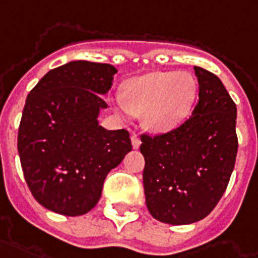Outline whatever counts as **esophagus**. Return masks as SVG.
<instances>
[{
  "mask_svg": "<svg viewBox=\"0 0 258 258\" xmlns=\"http://www.w3.org/2000/svg\"><path fill=\"white\" fill-rule=\"evenodd\" d=\"M131 144H133V148L138 149L141 146V139L137 137V135H131Z\"/></svg>",
  "mask_w": 258,
  "mask_h": 258,
  "instance_id": "obj_1",
  "label": "esophagus"
}]
</instances>
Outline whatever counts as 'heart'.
Instances as JSON below:
<instances>
[{
  "label": "heart",
  "instance_id": "b5f03b06",
  "mask_svg": "<svg viewBox=\"0 0 258 258\" xmlns=\"http://www.w3.org/2000/svg\"><path fill=\"white\" fill-rule=\"evenodd\" d=\"M197 94V81L187 71L150 72L124 83L116 109L141 116L149 133L165 134L188 119Z\"/></svg>",
  "mask_w": 258,
  "mask_h": 258
}]
</instances>
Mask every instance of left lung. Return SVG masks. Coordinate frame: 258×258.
<instances>
[{"label": "left lung", "instance_id": "obj_1", "mask_svg": "<svg viewBox=\"0 0 258 258\" xmlns=\"http://www.w3.org/2000/svg\"><path fill=\"white\" fill-rule=\"evenodd\" d=\"M198 104L177 128L142 135L146 207L158 221L184 226L207 217L235 165L236 106L216 75L194 67Z\"/></svg>", "mask_w": 258, "mask_h": 258}]
</instances>
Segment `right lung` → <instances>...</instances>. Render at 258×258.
Wrapping results in <instances>:
<instances>
[{
	"label": "right lung",
	"instance_id": "add662e5",
	"mask_svg": "<svg viewBox=\"0 0 258 258\" xmlns=\"http://www.w3.org/2000/svg\"><path fill=\"white\" fill-rule=\"evenodd\" d=\"M117 70L70 61L47 72L30 91L17 137L24 179L42 207L81 216L100 201L110 169L131 152L125 130L104 128L98 116Z\"/></svg>",
	"mask_w": 258,
	"mask_h": 258
}]
</instances>
